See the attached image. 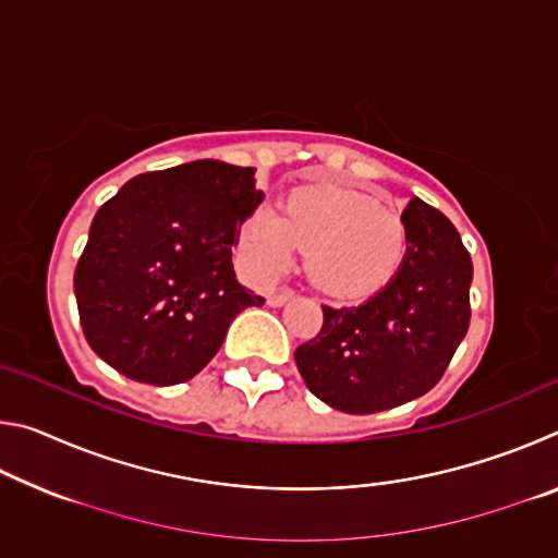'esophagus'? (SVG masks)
<instances>
[{"label":"esophagus","instance_id":"1","mask_svg":"<svg viewBox=\"0 0 558 558\" xmlns=\"http://www.w3.org/2000/svg\"><path fill=\"white\" fill-rule=\"evenodd\" d=\"M290 298H292L290 292H270V295L266 298V302H268L270 307H282Z\"/></svg>","mask_w":558,"mask_h":558}]
</instances>
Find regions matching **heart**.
<instances>
[{"mask_svg":"<svg viewBox=\"0 0 558 558\" xmlns=\"http://www.w3.org/2000/svg\"><path fill=\"white\" fill-rule=\"evenodd\" d=\"M241 251L258 278H278L305 251L307 276L319 290L356 300L399 276L409 233L372 194L317 182L290 192L278 216L253 214L241 226Z\"/></svg>","mask_w":558,"mask_h":558,"instance_id":"b5f03b06","label":"heart"}]
</instances>
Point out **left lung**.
Masks as SVG:
<instances>
[{"label": "left lung", "mask_w": 558, "mask_h": 558, "mask_svg": "<svg viewBox=\"0 0 558 558\" xmlns=\"http://www.w3.org/2000/svg\"><path fill=\"white\" fill-rule=\"evenodd\" d=\"M401 221L399 276L356 307L325 305L319 335L295 349L307 389L337 411L379 413L428 393L468 332L472 260L456 226L418 196Z\"/></svg>", "instance_id": "left-lung-1"}]
</instances>
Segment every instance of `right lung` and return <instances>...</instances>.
<instances>
[{
  "mask_svg": "<svg viewBox=\"0 0 558 558\" xmlns=\"http://www.w3.org/2000/svg\"><path fill=\"white\" fill-rule=\"evenodd\" d=\"M263 202L256 169L196 159L147 172L98 209L73 290L88 344L132 381L174 386L219 352L235 315L263 305L231 248Z\"/></svg>",
  "mask_w": 558,
  "mask_h": 558,
  "instance_id": "obj_1",
  "label": "right lung"
}]
</instances>
